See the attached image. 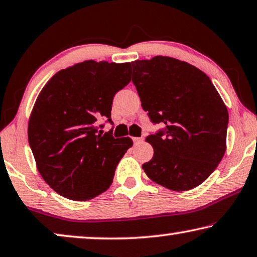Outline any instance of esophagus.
<instances>
[{"label":"esophagus","instance_id":"1","mask_svg":"<svg viewBox=\"0 0 257 257\" xmlns=\"http://www.w3.org/2000/svg\"><path fill=\"white\" fill-rule=\"evenodd\" d=\"M143 141H144V138H133V143H135L136 145L141 144Z\"/></svg>","mask_w":257,"mask_h":257}]
</instances>
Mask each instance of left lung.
Returning <instances> with one entry per match:
<instances>
[{"label":"left lung","instance_id":"left-lung-1","mask_svg":"<svg viewBox=\"0 0 257 257\" xmlns=\"http://www.w3.org/2000/svg\"><path fill=\"white\" fill-rule=\"evenodd\" d=\"M141 105L165 132L146 138L154 155L143 165L148 178L173 191L198 187L226 152L228 112L205 73L185 61L158 55L132 62Z\"/></svg>","mask_w":257,"mask_h":257}]
</instances>
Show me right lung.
I'll return each instance as SVG.
<instances>
[{"label":"right lung","instance_id":"1","mask_svg":"<svg viewBox=\"0 0 257 257\" xmlns=\"http://www.w3.org/2000/svg\"><path fill=\"white\" fill-rule=\"evenodd\" d=\"M131 81V64L87 60L59 70L39 92L29 118L28 138L44 181L59 195L82 202L112 183L128 137L97 132L111 121L114 94Z\"/></svg>","mask_w":257,"mask_h":257}]
</instances>
